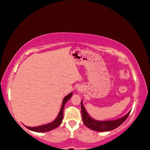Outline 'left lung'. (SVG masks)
<instances>
[{
    "instance_id": "8db88e82",
    "label": "left lung",
    "mask_w": 150,
    "mask_h": 150,
    "mask_svg": "<svg viewBox=\"0 0 150 150\" xmlns=\"http://www.w3.org/2000/svg\"><path fill=\"white\" fill-rule=\"evenodd\" d=\"M81 114H82V120L83 122L86 127H88L91 129L96 132H107L110 131V130L114 129L117 127L120 126L125 120H127L128 116L129 115V112H128L125 117L122 118L118 119L117 120L112 121H97L91 118L86 112V109L83 107L82 101L81 102Z\"/></svg>"
}]
</instances>
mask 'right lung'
<instances>
[{"mask_svg":"<svg viewBox=\"0 0 150 150\" xmlns=\"http://www.w3.org/2000/svg\"><path fill=\"white\" fill-rule=\"evenodd\" d=\"M71 96H72V92L67 95V96H65V98H64V100H63L60 112H59V115H58V117H56V119L54 121V122H51V123L48 124V125H42V126H38V127H26L27 128L29 129L30 130H32V131L37 132H49L51 131V130L54 129L56 128V127H59V125H61V123H62L63 117H64V106H65L67 101H68L71 97Z\"/></svg>","mask_w":150,"mask_h":150,"instance_id":"1","label":"right lung"}]
</instances>
